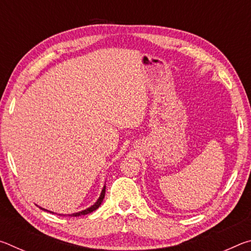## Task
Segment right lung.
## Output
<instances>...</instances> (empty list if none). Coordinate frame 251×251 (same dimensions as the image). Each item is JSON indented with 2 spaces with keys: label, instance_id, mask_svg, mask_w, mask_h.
<instances>
[{
  "label": "right lung",
  "instance_id": "right-lung-1",
  "mask_svg": "<svg viewBox=\"0 0 251 251\" xmlns=\"http://www.w3.org/2000/svg\"><path fill=\"white\" fill-rule=\"evenodd\" d=\"M105 189H106V187L104 186V188H103V190H101V194H100V198H99V201H97L94 203V205L91 206L90 208H87V209L83 210V211L75 212V214H72V215H69V216H71V217H77V216L87 215V214H90V212L96 210L97 208H99V207L100 206V203H101V201H103V199H104V197H105ZM40 208H41V207H40ZM41 209H43V208H41ZM43 210H45V209H43Z\"/></svg>",
  "mask_w": 251,
  "mask_h": 251
}]
</instances>
